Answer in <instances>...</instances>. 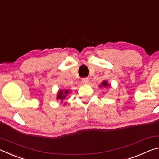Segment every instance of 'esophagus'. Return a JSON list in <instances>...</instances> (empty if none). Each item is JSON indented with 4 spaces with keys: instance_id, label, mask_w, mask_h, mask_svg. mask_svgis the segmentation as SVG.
I'll list each match as a JSON object with an SVG mask.
<instances>
[{
    "instance_id": "obj_1",
    "label": "esophagus",
    "mask_w": 159,
    "mask_h": 159,
    "mask_svg": "<svg viewBox=\"0 0 159 159\" xmlns=\"http://www.w3.org/2000/svg\"><path fill=\"white\" fill-rule=\"evenodd\" d=\"M88 82H89V79L88 78H83L82 79V83L83 84H88Z\"/></svg>"
}]
</instances>
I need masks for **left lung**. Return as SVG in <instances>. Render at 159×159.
<instances>
[{
  "label": "left lung",
  "mask_w": 159,
  "mask_h": 159,
  "mask_svg": "<svg viewBox=\"0 0 159 159\" xmlns=\"http://www.w3.org/2000/svg\"><path fill=\"white\" fill-rule=\"evenodd\" d=\"M99 86L100 88H109V87H110V86H111V84L109 83L107 80H104V81L102 82L101 84L99 85Z\"/></svg>",
  "instance_id": "8db88e82"
}]
</instances>
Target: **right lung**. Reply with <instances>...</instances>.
I'll list each match as a JSON object with an SVG mask.
<instances>
[{"label": "right lung", "instance_id": "add662e5", "mask_svg": "<svg viewBox=\"0 0 159 159\" xmlns=\"http://www.w3.org/2000/svg\"><path fill=\"white\" fill-rule=\"evenodd\" d=\"M70 93H71V90L60 89L57 92V98H56V99H57V100H60L61 103H63L64 99L66 98V96H68V95ZM64 104V105H66V103Z\"/></svg>", "mask_w": 159, "mask_h": 159}]
</instances>
